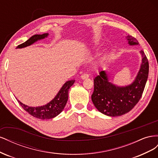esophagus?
<instances>
[{"label":"esophagus","mask_w":158,"mask_h":158,"mask_svg":"<svg viewBox=\"0 0 158 158\" xmlns=\"http://www.w3.org/2000/svg\"><path fill=\"white\" fill-rule=\"evenodd\" d=\"M89 78V75L88 74H83L82 76H81V78L82 80H85V79H87Z\"/></svg>","instance_id":"34e87169"}]
</instances>
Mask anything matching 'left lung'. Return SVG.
I'll use <instances>...</instances> for the list:
<instances>
[{"mask_svg":"<svg viewBox=\"0 0 158 158\" xmlns=\"http://www.w3.org/2000/svg\"><path fill=\"white\" fill-rule=\"evenodd\" d=\"M129 45H139L136 39L126 36ZM142 63L135 79L129 85L119 86L109 81L106 71L100 70L94 79V89L92 100L99 112L109 117L125 114L139 102L148 77L149 64L143 51H141Z\"/></svg>","mask_w":158,"mask_h":158,"instance_id":"8db88e82","label":"left lung"}]
</instances>
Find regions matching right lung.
I'll return each instance as SVG.
<instances>
[{"instance_id": "1", "label": "right lung", "mask_w": 158, "mask_h": 158, "mask_svg": "<svg viewBox=\"0 0 158 158\" xmlns=\"http://www.w3.org/2000/svg\"><path fill=\"white\" fill-rule=\"evenodd\" d=\"M48 33L40 35L35 34L31 36L26 42L18 45L16 49H22L27 46H30L37 41L45 39V38L48 37ZM74 80H71L66 82L59 89L55 98L49 103L44 105V106L38 107H30L22 103L18 99L17 100L22 107L33 117L42 119V120L51 119L56 117L63 111L66 102L68 101L69 90L72 85L74 84Z\"/></svg>"}]
</instances>
